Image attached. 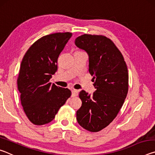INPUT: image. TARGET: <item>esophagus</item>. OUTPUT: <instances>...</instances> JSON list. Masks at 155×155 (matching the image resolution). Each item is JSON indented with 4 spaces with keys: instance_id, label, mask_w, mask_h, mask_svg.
<instances>
[{
    "instance_id": "obj_1",
    "label": "esophagus",
    "mask_w": 155,
    "mask_h": 155,
    "mask_svg": "<svg viewBox=\"0 0 155 155\" xmlns=\"http://www.w3.org/2000/svg\"><path fill=\"white\" fill-rule=\"evenodd\" d=\"M78 94V91L77 90H72V97H75L77 96Z\"/></svg>"
}]
</instances>
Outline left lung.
I'll return each mask as SVG.
<instances>
[{
  "label": "left lung",
  "instance_id": "8db88e82",
  "mask_svg": "<svg viewBox=\"0 0 155 155\" xmlns=\"http://www.w3.org/2000/svg\"><path fill=\"white\" fill-rule=\"evenodd\" d=\"M74 43L88 54L96 89L92 95L80 91L82 105L77 120L85 129L98 132L115 119L124 104L128 90L127 66L121 52L105 36L84 34Z\"/></svg>",
  "mask_w": 155,
  "mask_h": 155
}]
</instances>
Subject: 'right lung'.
<instances>
[{"instance_id":"obj_1","label":"right lung","mask_w":155,"mask_h":155,"mask_svg":"<svg viewBox=\"0 0 155 155\" xmlns=\"http://www.w3.org/2000/svg\"><path fill=\"white\" fill-rule=\"evenodd\" d=\"M71 33H56L33 43L21 62L17 80L21 104L28 120L43 125L54 118L71 91L49 81L57 70V59L71 38Z\"/></svg>"}]
</instances>
